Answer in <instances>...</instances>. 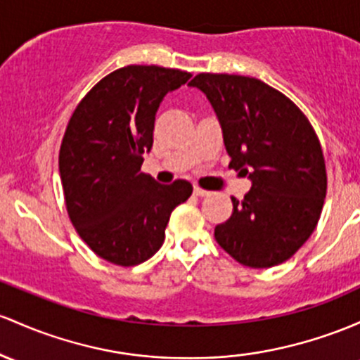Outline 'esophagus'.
I'll list each match as a JSON object with an SVG mask.
<instances>
[{
    "label": "esophagus",
    "instance_id": "esophagus-1",
    "mask_svg": "<svg viewBox=\"0 0 360 360\" xmlns=\"http://www.w3.org/2000/svg\"><path fill=\"white\" fill-rule=\"evenodd\" d=\"M193 191H195L196 196H208V195H210V191H207V189H203V188H200V186H195V189H193Z\"/></svg>",
    "mask_w": 360,
    "mask_h": 360
}]
</instances>
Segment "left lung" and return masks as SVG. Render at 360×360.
I'll return each instance as SVG.
<instances>
[{"instance_id": "obj_1", "label": "left lung", "mask_w": 360, "mask_h": 360, "mask_svg": "<svg viewBox=\"0 0 360 360\" xmlns=\"http://www.w3.org/2000/svg\"><path fill=\"white\" fill-rule=\"evenodd\" d=\"M208 97L222 124L229 167L250 176L243 200L215 227L236 262L270 268L292 258L318 225L326 165L313 124L289 97L252 77L200 73L189 82Z\"/></svg>"}]
</instances>
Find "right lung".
Returning a JSON list of instances; mask_svg holds the SVG:
<instances>
[{"instance_id": "obj_1", "label": "right lung", "mask_w": 360, "mask_h": 360, "mask_svg": "<svg viewBox=\"0 0 360 360\" xmlns=\"http://www.w3.org/2000/svg\"><path fill=\"white\" fill-rule=\"evenodd\" d=\"M191 73L155 65L120 68L86 92L71 114L59 174L68 217L97 256L135 266L160 250L169 217L193 186L159 184L141 172L162 98Z\"/></svg>"}]
</instances>
